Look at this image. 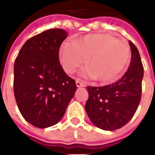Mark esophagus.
I'll return each mask as SVG.
<instances>
[{"instance_id": "esophagus-1", "label": "esophagus", "mask_w": 155, "mask_h": 155, "mask_svg": "<svg viewBox=\"0 0 155 155\" xmlns=\"http://www.w3.org/2000/svg\"><path fill=\"white\" fill-rule=\"evenodd\" d=\"M76 86H77V87H84V86H85V84L83 83V82H81V81L77 80V81H76Z\"/></svg>"}]
</instances>
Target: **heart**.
I'll list each match as a JSON object with an SVG mask.
<instances>
[{
  "mask_svg": "<svg viewBox=\"0 0 155 155\" xmlns=\"http://www.w3.org/2000/svg\"><path fill=\"white\" fill-rule=\"evenodd\" d=\"M87 59L89 75L101 84H110L128 67L130 50L124 42L107 34H90L61 45L60 61L68 74H74Z\"/></svg>",
  "mask_w": 155,
  "mask_h": 155,
  "instance_id": "obj_1",
  "label": "heart"
}]
</instances>
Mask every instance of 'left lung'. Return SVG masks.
<instances>
[{"instance_id":"1","label":"left lung","mask_w":155,"mask_h":155,"mask_svg":"<svg viewBox=\"0 0 155 155\" xmlns=\"http://www.w3.org/2000/svg\"><path fill=\"white\" fill-rule=\"evenodd\" d=\"M129 43L131 61L122 78L105 86L87 87L85 110L91 122L101 130L112 131L125 125L140 104L143 67L138 49L133 42Z\"/></svg>"}]
</instances>
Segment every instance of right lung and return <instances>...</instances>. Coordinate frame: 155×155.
<instances>
[{"mask_svg":"<svg viewBox=\"0 0 155 155\" xmlns=\"http://www.w3.org/2000/svg\"><path fill=\"white\" fill-rule=\"evenodd\" d=\"M68 33L51 29L25 41L14 64V94L27 122L37 128L54 125L76 91L75 81L60 64L59 50Z\"/></svg>","mask_w":155,"mask_h":155,"instance_id":"1","label":"right lung"}]
</instances>
